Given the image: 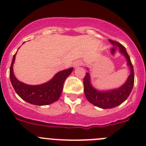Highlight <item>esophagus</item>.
<instances>
[{
    "label": "esophagus",
    "mask_w": 146,
    "mask_h": 146,
    "mask_svg": "<svg viewBox=\"0 0 146 146\" xmlns=\"http://www.w3.org/2000/svg\"><path fill=\"white\" fill-rule=\"evenodd\" d=\"M82 62L81 61H80V60H77V61H76L74 62V64H73V65H74V67L75 68H77V67H79V66H81V65H82Z\"/></svg>",
    "instance_id": "1"
}]
</instances>
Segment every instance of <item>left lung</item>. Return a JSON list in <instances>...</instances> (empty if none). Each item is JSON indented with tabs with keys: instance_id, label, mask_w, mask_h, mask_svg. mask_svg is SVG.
<instances>
[{
	"instance_id": "obj_1",
	"label": "left lung",
	"mask_w": 146,
	"mask_h": 146,
	"mask_svg": "<svg viewBox=\"0 0 146 146\" xmlns=\"http://www.w3.org/2000/svg\"><path fill=\"white\" fill-rule=\"evenodd\" d=\"M109 41L113 45L118 46L121 54L127 58V65L130 68V75L129 76L124 84L122 85L121 87L109 91L100 92L95 89L92 86L89 73H86V76L84 78V92L86 99L94 106L103 109L113 108L124 102L132 92L135 79L133 65L130 60V57L126 51L125 47L115 40L109 39Z\"/></svg>"
}]
</instances>
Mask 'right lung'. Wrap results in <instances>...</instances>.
I'll list each match as a JSON object with an SVG mask.
<instances>
[{"label":"right lung","instance_id":"obj_1","mask_svg":"<svg viewBox=\"0 0 146 146\" xmlns=\"http://www.w3.org/2000/svg\"><path fill=\"white\" fill-rule=\"evenodd\" d=\"M14 55L10 67V80L17 94L26 102L36 106H46L56 102L60 98L63 89L65 78L73 71V68L62 70L55 75L52 80L40 85H28L18 81L14 75L13 64L15 60Z\"/></svg>","mask_w":146,"mask_h":146}]
</instances>
